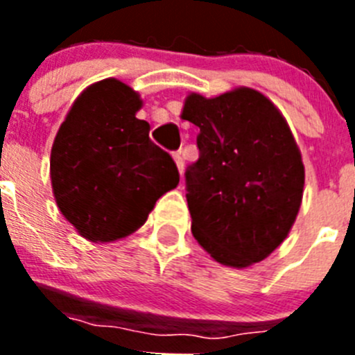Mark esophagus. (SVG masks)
<instances>
[{
	"label": "esophagus",
	"mask_w": 355,
	"mask_h": 355,
	"mask_svg": "<svg viewBox=\"0 0 355 355\" xmlns=\"http://www.w3.org/2000/svg\"><path fill=\"white\" fill-rule=\"evenodd\" d=\"M174 162H175V165H178V171H180L181 174H183V171H184V159H183V156H181V150L174 153Z\"/></svg>",
	"instance_id": "obj_1"
}]
</instances>
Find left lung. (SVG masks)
<instances>
[{
    "label": "left lung",
    "instance_id": "1",
    "mask_svg": "<svg viewBox=\"0 0 355 355\" xmlns=\"http://www.w3.org/2000/svg\"><path fill=\"white\" fill-rule=\"evenodd\" d=\"M181 117L199 128V159L184 172L193 236L222 265L261 261L302 200L304 165L286 121L252 89L192 94Z\"/></svg>",
    "mask_w": 355,
    "mask_h": 355
}]
</instances>
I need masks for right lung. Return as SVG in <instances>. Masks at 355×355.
I'll return each mask as SVG.
<instances>
[{"mask_svg": "<svg viewBox=\"0 0 355 355\" xmlns=\"http://www.w3.org/2000/svg\"><path fill=\"white\" fill-rule=\"evenodd\" d=\"M140 106L128 85L103 80L78 97L56 133L53 193L87 240L128 236L180 183L172 156L149 139V124L135 117Z\"/></svg>", "mask_w": 355, "mask_h": 355, "instance_id": "right-lung-1", "label": "right lung"}]
</instances>
